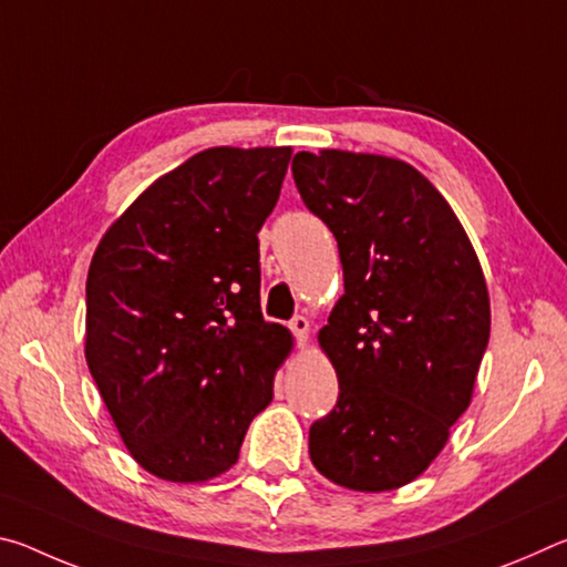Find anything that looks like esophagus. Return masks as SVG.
Here are the masks:
<instances>
[{"instance_id":"obj_1","label":"esophagus","mask_w":567,"mask_h":567,"mask_svg":"<svg viewBox=\"0 0 567 567\" xmlns=\"http://www.w3.org/2000/svg\"><path fill=\"white\" fill-rule=\"evenodd\" d=\"M287 328H290V332L295 334L297 342H300V344L307 342V334H310V320H307L305 315H295Z\"/></svg>"}]
</instances>
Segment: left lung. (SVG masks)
<instances>
[{
    "mask_svg": "<svg viewBox=\"0 0 567 567\" xmlns=\"http://www.w3.org/2000/svg\"><path fill=\"white\" fill-rule=\"evenodd\" d=\"M292 177L344 275L320 330L340 395L310 427L312 465L350 491H395L433 463L473 398L491 338L485 277L445 197L405 162L297 152Z\"/></svg>",
    "mask_w": 567,
    "mask_h": 567,
    "instance_id": "8db88e82",
    "label": "left lung"
}]
</instances>
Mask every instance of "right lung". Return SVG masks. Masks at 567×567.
Wrapping results in <instances>:
<instances>
[{
    "label": "right lung",
    "instance_id": "1",
    "mask_svg": "<svg viewBox=\"0 0 567 567\" xmlns=\"http://www.w3.org/2000/svg\"><path fill=\"white\" fill-rule=\"evenodd\" d=\"M290 147H215L134 199L87 275L84 354L124 445L152 475L205 483L239 457L292 348L260 310L257 233Z\"/></svg>",
    "mask_w": 567,
    "mask_h": 567
}]
</instances>
